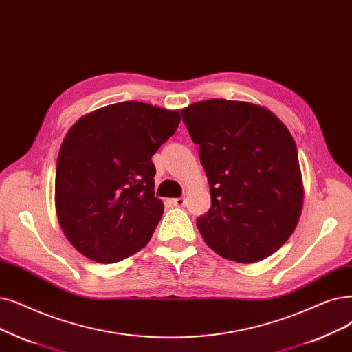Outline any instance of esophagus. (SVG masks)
Returning a JSON list of instances; mask_svg holds the SVG:
<instances>
[{
	"instance_id": "34e87169",
	"label": "esophagus",
	"mask_w": 352,
	"mask_h": 352,
	"mask_svg": "<svg viewBox=\"0 0 352 352\" xmlns=\"http://www.w3.org/2000/svg\"><path fill=\"white\" fill-rule=\"evenodd\" d=\"M171 204H173V206H177V207H182V206L186 204V198H184V197L173 198V200H171Z\"/></svg>"
}]
</instances>
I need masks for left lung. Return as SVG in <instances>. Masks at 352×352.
Returning a JSON list of instances; mask_svg holds the SVG:
<instances>
[{"instance_id": "left-lung-1", "label": "left lung", "mask_w": 352, "mask_h": 352, "mask_svg": "<svg viewBox=\"0 0 352 352\" xmlns=\"http://www.w3.org/2000/svg\"><path fill=\"white\" fill-rule=\"evenodd\" d=\"M208 178L211 207L197 219L217 254L254 263L294 233L303 203L296 144L282 120L249 102L211 99L182 109Z\"/></svg>"}]
</instances>
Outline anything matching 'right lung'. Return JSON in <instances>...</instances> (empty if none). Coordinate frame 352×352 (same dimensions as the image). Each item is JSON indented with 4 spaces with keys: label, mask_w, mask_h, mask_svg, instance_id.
Segmentation results:
<instances>
[{
    "label": "right lung",
    "mask_w": 352,
    "mask_h": 352,
    "mask_svg": "<svg viewBox=\"0 0 352 352\" xmlns=\"http://www.w3.org/2000/svg\"><path fill=\"white\" fill-rule=\"evenodd\" d=\"M179 120L178 111L131 100L87 113L70 128L57 157L54 200L76 250L116 263L146 246L164 212L151 158Z\"/></svg>",
    "instance_id": "right-lung-1"
}]
</instances>
